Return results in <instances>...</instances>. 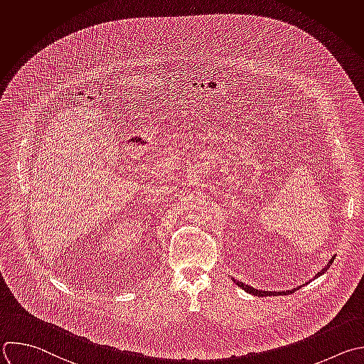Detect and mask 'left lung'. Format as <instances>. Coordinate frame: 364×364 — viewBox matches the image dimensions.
<instances>
[{"mask_svg": "<svg viewBox=\"0 0 364 364\" xmlns=\"http://www.w3.org/2000/svg\"><path fill=\"white\" fill-rule=\"evenodd\" d=\"M333 260H334V257H331V259H330V262L327 263V266H326L323 270H320V272L314 276V279H317V277H318V276H321L324 272H327V269L331 266ZM232 282H234L238 287L243 289L245 291H247V293H250V294H255V296H259V297H267V296H286V294H291V293H294L296 290H299V289L301 287V286H299V287H294V289H291V290H286V291H266V290H259V289L250 287L249 284H245L243 282H238V280H234V279H232Z\"/></svg>", "mask_w": 364, "mask_h": 364, "instance_id": "8db88e82", "label": "left lung"}]
</instances>
